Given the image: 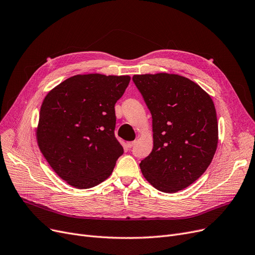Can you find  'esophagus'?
Segmentation results:
<instances>
[{
  "mask_svg": "<svg viewBox=\"0 0 255 255\" xmlns=\"http://www.w3.org/2000/svg\"><path fill=\"white\" fill-rule=\"evenodd\" d=\"M135 143H136L135 141H130V142H128V143H127V147H128V148H131V147H133V146L135 145Z\"/></svg>",
  "mask_w": 255,
  "mask_h": 255,
  "instance_id": "esophagus-1",
  "label": "esophagus"
}]
</instances>
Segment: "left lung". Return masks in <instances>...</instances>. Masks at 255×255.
<instances>
[{"instance_id": "left-lung-1", "label": "left lung", "mask_w": 255, "mask_h": 255, "mask_svg": "<svg viewBox=\"0 0 255 255\" xmlns=\"http://www.w3.org/2000/svg\"><path fill=\"white\" fill-rule=\"evenodd\" d=\"M152 118L154 147L140 168L163 192L182 190L209 166L218 146V120L211 97L176 74L134 75Z\"/></svg>"}]
</instances>
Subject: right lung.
<instances>
[{
  "label": "right lung",
  "instance_id": "1",
  "mask_svg": "<svg viewBox=\"0 0 255 255\" xmlns=\"http://www.w3.org/2000/svg\"><path fill=\"white\" fill-rule=\"evenodd\" d=\"M129 76L76 75L45 97L36 130L40 151L68 184L85 189L110 177L124 147L115 136V104Z\"/></svg>",
  "mask_w": 255,
  "mask_h": 255
}]
</instances>
